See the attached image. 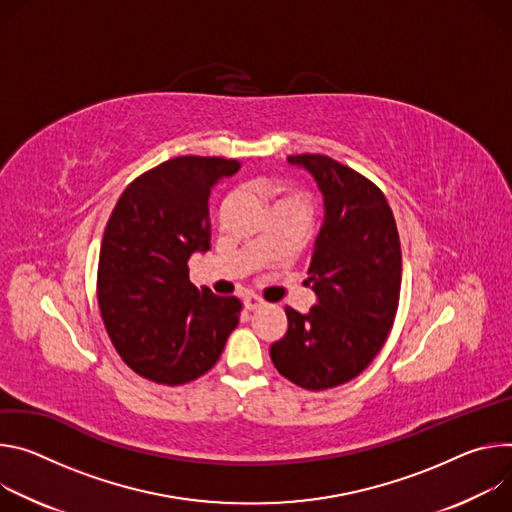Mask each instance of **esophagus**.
I'll return each instance as SVG.
<instances>
[{
  "instance_id": "34e87169",
  "label": "esophagus",
  "mask_w": 512,
  "mask_h": 512,
  "mask_svg": "<svg viewBox=\"0 0 512 512\" xmlns=\"http://www.w3.org/2000/svg\"><path fill=\"white\" fill-rule=\"evenodd\" d=\"M264 305V301L258 297V295H246L244 297V307L248 309V311H256V309H260Z\"/></svg>"
}]
</instances>
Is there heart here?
Segmentation results:
<instances>
[{"label": "heart", "instance_id": "b5f03b06", "mask_svg": "<svg viewBox=\"0 0 512 512\" xmlns=\"http://www.w3.org/2000/svg\"><path fill=\"white\" fill-rule=\"evenodd\" d=\"M276 191L280 195L276 205H295V207L309 209V197L305 191L289 187V185H280V187H276Z\"/></svg>", "mask_w": 512, "mask_h": 512}]
</instances>
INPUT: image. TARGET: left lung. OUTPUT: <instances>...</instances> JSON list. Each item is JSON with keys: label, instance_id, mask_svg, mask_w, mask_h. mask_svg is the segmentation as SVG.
<instances>
[{"label": "left lung", "instance_id": "obj_1", "mask_svg": "<svg viewBox=\"0 0 512 512\" xmlns=\"http://www.w3.org/2000/svg\"><path fill=\"white\" fill-rule=\"evenodd\" d=\"M325 199V221L309 262L319 303L287 307L289 329L270 346L276 370L305 390L360 376L382 350L401 299L403 256L384 193L358 170L325 154H293Z\"/></svg>", "mask_w": 512, "mask_h": 512}]
</instances>
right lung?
I'll list each match as a JSON object with an SVG mask.
<instances>
[{"mask_svg":"<svg viewBox=\"0 0 512 512\" xmlns=\"http://www.w3.org/2000/svg\"><path fill=\"white\" fill-rule=\"evenodd\" d=\"M242 162L177 156L122 193L105 225L97 303L113 348L138 376L166 386L209 372L238 327L242 301L189 280V258L211 248L209 191Z\"/></svg>","mask_w":512,"mask_h":512,"instance_id":"1","label":"right lung"}]
</instances>
